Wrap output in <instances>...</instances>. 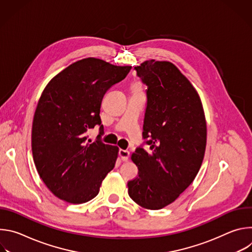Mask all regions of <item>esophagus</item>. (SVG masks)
<instances>
[{
    "mask_svg": "<svg viewBox=\"0 0 252 252\" xmlns=\"http://www.w3.org/2000/svg\"><path fill=\"white\" fill-rule=\"evenodd\" d=\"M119 155H120L122 160H124V161H126L128 159V158H129V152L126 151V150H120Z\"/></svg>",
    "mask_w": 252,
    "mask_h": 252,
    "instance_id": "1",
    "label": "esophagus"
}]
</instances>
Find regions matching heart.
Here are the masks:
<instances>
[{"label": "heart", "mask_w": 252, "mask_h": 252, "mask_svg": "<svg viewBox=\"0 0 252 252\" xmlns=\"http://www.w3.org/2000/svg\"><path fill=\"white\" fill-rule=\"evenodd\" d=\"M131 89H132V92L133 93H138V92H141L142 90V84L138 81V80H135L132 85H131Z\"/></svg>", "instance_id": "1"}]
</instances>
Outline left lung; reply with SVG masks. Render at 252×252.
<instances>
[{
  "mask_svg": "<svg viewBox=\"0 0 252 252\" xmlns=\"http://www.w3.org/2000/svg\"><path fill=\"white\" fill-rule=\"evenodd\" d=\"M135 69L149 87L142 136L150 151L137 148L131 155L138 175L127 183L128 195L157 210L194 181L205 153L206 121L197 91L172 63L149 60Z\"/></svg>",
  "mask_w": 252,
  "mask_h": 252,
  "instance_id": "8db88e82",
  "label": "left lung"
}]
</instances>
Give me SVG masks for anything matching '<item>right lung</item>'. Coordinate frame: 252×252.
Wrapping results in <instances>:
<instances>
[{
    "label": "right lung",
    "mask_w": 252,
    "mask_h": 252,
    "mask_svg": "<svg viewBox=\"0 0 252 252\" xmlns=\"http://www.w3.org/2000/svg\"><path fill=\"white\" fill-rule=\"evenodd\" d=\"M130 65L87 58L69 64L44 89L32 126L33 162L44 184L58 198L73 204L95 197L116 164L119 148L87 141L99 125L104 94L123 81Z\"/></svg>",
    "instance_id": "right-lung-1"
}]
</instances>
